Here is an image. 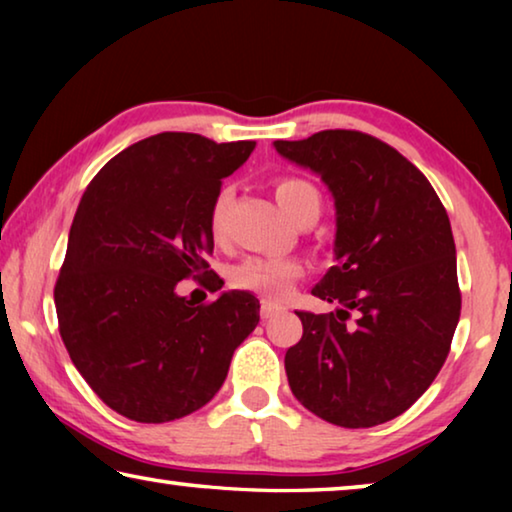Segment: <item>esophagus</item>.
Listing matches in <instances>:
<instances>
[{"instance_id": "esophagus-1", "label": "esophagus", "mask_w": 512, "mask_h": 512, "mask_svg": "<svg viewBox=\"0 0 512 512\" xmlns=\"http://www.w3.org/2000/svg\"><path fill=\"white\" fill-rule=\"evenodd\" d=\"M282 311V307H277V305H273V302H262V307H259V316H262L264 320H268V318H273L275 314H280Z\"/></svg>"}]
</instances>
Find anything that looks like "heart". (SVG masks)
<instances>
[{
    "instance_id": "obj_1",
    "label": "heart",
    "mask_w": 512,
    "mask_h": 512,
    "mask_svg": "<svg viewBox=\"0 0 512 512\" xmlns=\"http://www.w3.org/2000/svg\"><path fill=\"white\" fill-rule=\"evenodd\" d=\"M275 201L280 210L293 221L302 212L320 210V194L318 189L305 178L298 176H282L273 185ZM232 201V187L223 185L214 194L210 214H207V225L214 241L225 239V216ZM302 277V264L298 259H280V257H246L230 268L228 280L235 289L253 291L266 300H284L291 293L293 284Z\"/></svg>"
}]
</instances>
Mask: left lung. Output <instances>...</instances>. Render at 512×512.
<instances>
[{
	"instance_id": "left-lung-1",
	"label": "left lung",
	"mask_w": 512,
	"mask_h": 512,
	"mask_svg": "<svg viewBox=\"0 0 512 512\" xmlns=\"http://www.w3.org/2000/svg\"><path fill=\"white\" fill-rule=\"evenodd\" d=\"M275 149L316 171L336 205V266L311 293L339 309L298 311L289 386L336 427H377L427 391L452 348L461 289L447 210L415 164L368 133L336 128Z\"/></svg>"
}]
</instances>
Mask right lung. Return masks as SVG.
Masks as SVG:
<instances>
[{"mask_svg":"<svg viewBox=\"0 0 512 512\" xmlns=\"http://www.w3.org/2000/svg\"><path fill=\"white\" fill-rule=\"evenodd\" d=\"M253 149V140L158 133L115 155L85 189L54 287L58 329L92 391L128 420L160 424L201 409L259 323V300L246 291L203 305L176 293L201 275L221 289L205 259L207 214Z\"/></svg>","mask_w":512,"mask_h":512,"instance_id":"add662e5","label":"right lung"}]
</instances>
